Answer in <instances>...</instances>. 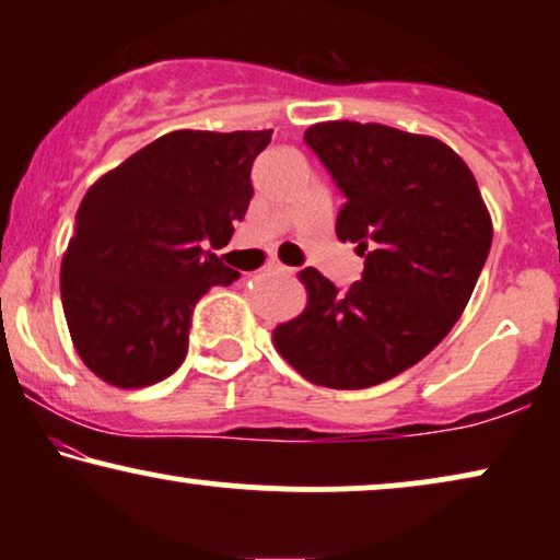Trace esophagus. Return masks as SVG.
Wrapping results in <instances>:
<instances>
[{"label":"esophagus","mask_w":560,"mask_h":560,"mask_svg":"<svg viewBox=\"0 0 560 560\" xmlns=\"http://www.w3.org/2000/svg\"><path fill=\"white\" fill-rule=\"evenodd\" d=\"M265 270L267 272H272V275H290V267L288 265H282L280 259H267V265H265Z\"/></svg>","instance_id":"34e87169"}]
</instances>
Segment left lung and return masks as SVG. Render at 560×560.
Segmentation results:
<instances>
[{
  "label": "left lung",
  "mask_w": 560,
  "mask_h": 560,
  "mask_svg": "<svg viewBox=\"0 0 560 560\" xmlns=\"http://www.w3.org/2000/svg\"><path fill=\"white\" fill-rule=\"evenodd\" d=\"M303 140L343 194L336 236L364 257L362 280L339 290L316 267L301 316L272 343L320 387L364 389L439 347L462 316L492 247L477 178L448 144L385 125L320 121Z\"/></svg>",
  "instance_id": "obj_1"
}]
</instances>
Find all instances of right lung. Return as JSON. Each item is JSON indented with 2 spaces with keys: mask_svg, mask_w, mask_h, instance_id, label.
Returning a JSON list of instances; mask_svg holds the SVG:
<instances>
[{
  "mask_svg": "<svg viewBox=\"0 0 560 560\" xmlns=\"http://www.w3.org/2000/svg\"><path fill=\"white\" fill-rule=\"evenodd\" d=\"M259 132L178 129L86 190L60 265V298L81 362L135 389L165 380L188 351L190 313L240 278L203 242H229L252 201Z\"/></svg>",
  "mask_w": 560,
  "mask_h": 560,
  "instance_id": "right-lung-1",
  "label": "right lung"
}]
</instances>
